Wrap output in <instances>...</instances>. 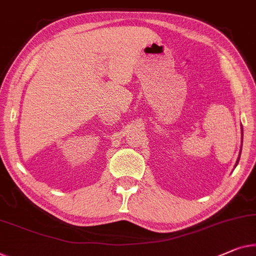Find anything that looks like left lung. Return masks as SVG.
Segmentation results:
<instances>
[{
	"label": "left lung",
	"instance_id": "left-lung-1",
	"mask_svg": "<svg viewBox=\"0 0 256 256\" xmlns=\"http://www.w3.org/2000/svg\"><path fill=\"white\" fill-rule=\"evenodd\" d=\"M242 135H244L242 134ZM240 154H242V148H240V152H239V157H238V159H236V165H234V168H236V165H238V162H239V159H240Z\"/></svg>",
	"mask_w": 256,
	"mask_h": 256
}]
</instances>
